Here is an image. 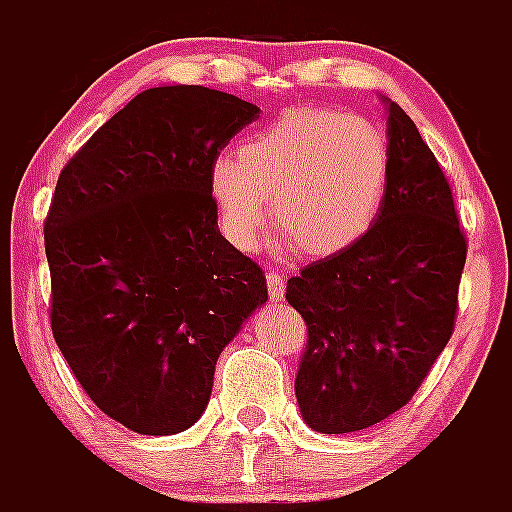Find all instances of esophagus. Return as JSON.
Masks as SVG:
<instances>
[{
	"label": "esophagus",
	"instance_id": "esophagus-1",
	"mask_svg": "<svg viewBox=\"0 0 512 512\" xmlns=\"http://www.w3.org/2000/svg\"><path fill=\"white\" fill-rule=\"evenodd\" d=\"M266 284H269V297L271 302H282L284 300V292H287V287H284V274L279 269H269L266 271Z\"/></svg>",
	"mask_w": 512,
	"mask_h": 512
}]
</instances>
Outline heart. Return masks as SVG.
<instances>
[{
    "label": "heart",
    "instance_id": "b5f03b06",
    "mask_svg": "<svg viewBox=\"0 0 512 512\" xmlns=\"http://www.w3.org/2000/svg\"><path fill=\"white\" fill-rule=\"evenodd\" d=\"M390 187V148L372 120L325 107H292L220 156L210 189L228 241L259 246L277 228L307 256H330L369 233Z\"/></svg>",
    "mask_w": 512,
    "mask_h": 512
}]
</instances>
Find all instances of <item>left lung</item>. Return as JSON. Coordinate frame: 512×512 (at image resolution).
Returning <instances> with one entry per match:
<instances>
[{
  "instance_id": "left-lung-1",
  "label": "left lung",
  "mask_w": 512,
  "mask_h": 512,
  "mask_svg": "<svg viewBox=\"0 0 512 512\" xmlns=\"http://www.w3.org/2000/svg\"><path fill=\"white\" fill-rule=\"evenodd\" d=\"M384 104L390 187L377 220L287 282L307 325L297 405L318 433L364 431L408 405L454 330L467 238L433 151L400 104Z\"/></svg>"
}]
</instances>
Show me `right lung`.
<instances>
[{
  "instance_id": "1",
  "label": "right lung",
  "mask_w": 512,
  "mask_h": 512,
  "mask_svg": "<svg viewBox=\"0 0 512 512\" xmlns=\"http://www.w3.org/2000/svg\"><path fill=\"white\" fill-rule=\"evenodd\" d=\"M259 117L176 84L140 92L63 166L45 217L51 328L92 402L143 436L205 413L217 356L269 300L217 228L210 169Z\"/></svg>"
}]
</instances>
